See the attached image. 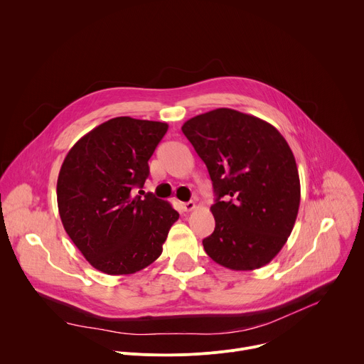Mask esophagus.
Returning a JSON list of instances; mask_svg holds the SVG:
<instances>
[{"label":"esophagus","instance_id":"obj_1","mask_svg":"<svg viewBox=\"0 0 364 364\" xmlns=\"http://www.w3.org/2000/svg\"><path fill=\"white\" fill-rule=\"evenodd\" d=\"M195 202L193 200H189V202H185V203H182V209L185 210V212H191V210H193L195 209Z\"/></svg>","mask_w":364,"mask_h":364}]
</instances>
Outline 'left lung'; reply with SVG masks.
I'll return each instance as SVG.
<instances>
[{
	"mask_svg": "<svg viewBox=\"0 0 364 364\" xmlns=\"http://www.w3.org/2000/svg\"><path fill=\"white\" fill-rule=\"evenodd\" d=\"M182 132L205 162L216 196L205 252L232 270L267 264L290 236L300 203L286 139L266 121L229 108L191 118Z\"/></svg>",
	"mask_w": 364,
	"mask_h": 364,
	"instance_id": "8db88e82",
	"label": "left lung"
}]
</instances>
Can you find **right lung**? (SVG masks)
Masks as SVG:
<instances>
[{"label": "right lung", "mask_w": 364, "mask_h": 364, "mask_svg": "<svg viewBox=\"0 0 364 364\" xmlns=\"http://www.w3.org/2000/svg\"><path fill=\"white\" fill-rule=\"evenodd\" d=\"M166 131L165 122L118 117L84 135L64 159L57 182L64 229L107 274H131L155 262L179 218L171 203L142 191Z\"/></svg>", "instance_id": "obj_1"}]
</instances>
